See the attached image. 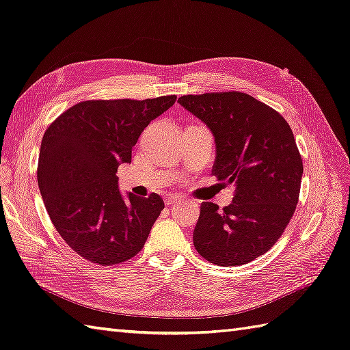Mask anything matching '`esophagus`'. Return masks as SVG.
<instances>
[{
  "mask_svg": "<svg viewBox=\"0 0 350 350\" xmlns=\"http://www.w3.org/2000/svg\"><path fill=\"white\" fill-rule=\"evenodd\" d=\"M183 198H184L183 196L169 194V196H166V198H165V203H166V204H174V203H176V202H181Z\"/></svg>",
  "mask_w": 350,
  "mask_h": 350,
  "instance_id": "obj_1",
  "label": "esophagus"
}]
</instances>
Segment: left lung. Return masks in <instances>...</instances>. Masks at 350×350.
<instances>
[{"label":"left lung","mask_w":350,"mask_h":350,"mask_svg":"<svg viewBox=\"0 0 350 350\" xmlns=\"http://www.w3.org/2000/svg\"><path fill=\"white\" fill-rule=\"evenodd\" d=\"M178 103L212 131V174L235 187L222 211L202 203L194 247L215 265L249 263L277 243L296 211L304 163L295 135L278 111L244 92L183 96Z\"/></svg>","instance_id":"8db88e82"}]
</instances>
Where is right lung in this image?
Returning <instances> with one entry per match:
<instances>
[{"mask_svg": "<svg viewBox=\"0 0 350 350\" xmlns=\"http://www.w3.org/2000/svg\"><path fill=\"white\" fill-rule=\"evenodd\" d=\"M175 100L81 101L45 131L38 185L54 228L83 259L118 265L144 247L165 203L156 193L124 198L116 172L131 163L141 132Z\"/></svg>", "mask_w": 350, "mask_h": 350, "instance_id": "1", "label": "right lung"}]
</instances>
